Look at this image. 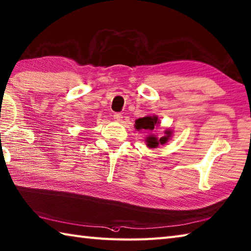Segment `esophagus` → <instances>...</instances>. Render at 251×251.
Masks as SVG:
<instances>
[{"label": "esophagus", "instance_id": "esophagus-1", "mask_svg": "<svg viewBox=\"0 0 251 251\" xmlns=\"http://www.w3.org/2000/svg\"><path fill=\"white\" fill-rule=\"evenodd\" d=\"M113 117H114V120L116 122H121L122 119H123V115L121 114V113H114V115H113Z\"/></svg>", "mask_w": 251, "mask_h": 251}]
</instances>
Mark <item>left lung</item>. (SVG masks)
I'll return each mask as SVG.
<instances>
[{
	"label": "left lung",
	"mask_w": 251,
	"mask_h": 251,
	"mask_svg": "<svg viewBox=\"0 0 251 251\" xmlns=\"http://www.w3.org/2000/svg\"><path fill=\"white\" fill-rule=\"evenodd\" d=\"M158 122V117L156 116H146V117H141V119H138L136 121V128L137 129H150L152 130L154 128V125L156 124ZM166 134L168 136H164V137H161L160 139L156 138L154 136H150L147 138V146L150 147V148H155V147H158L159 144L163 145L165 144L166 141H168L169 137L171 135V131H166Z\"/></svg>",
	"instance_id": "8db88e82"
}]
</instances>
